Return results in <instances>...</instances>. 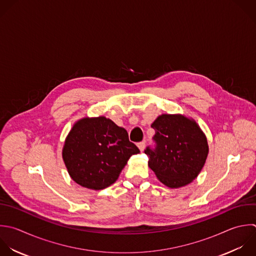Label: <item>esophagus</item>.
Here are the masks:
<instances>
[{
	"label": "esophagus",
	"mask_w": 256,
	"mask_h": 256,
	"mask_svg": "<svg viewBox=\"0 0 256 256\" xmlns=\"http://www.w3.org/2000/svg\"><path fill=\"white\" fill-rule=\"evenodd\" d=\"M138 148L140 149V151H143L145 149V142H139L138 143Z\"/></svg>",
	"instance_id": "obj_1"
}]
</instances>
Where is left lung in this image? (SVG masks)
I'll return each mask as SVG.
<instances>
[{"label": "left lung", "instance_id": "8db88e82", "mask_svg": "<svg viewBox=\"0 0 256 256\" xmlns=\"http://www.w3.org/2000/svg\"><path fill=\"white\" fill-rule=\"evenodd\" d=\"M151 127L155 130L154 145L144 152L158 179L171 188L194 180L208 154L206 137L198 125L180 115L163 114Z\"/></svg>", "mask_w": 256, "mask_h": 256}]
</instances>
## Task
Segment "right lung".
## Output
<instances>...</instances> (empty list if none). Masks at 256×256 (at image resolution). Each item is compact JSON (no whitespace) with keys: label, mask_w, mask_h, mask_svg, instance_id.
Listing matches in <instances>:
<instances>
[{"label":"right lung","mask_w":256,"mask_h":256,"mask_svg":"<svg viewBox=\"0 0 256 256\" xmlns=\"http://www.w3.org/2000/svg\"><path fill=\"white\" fill-rule=\"evenodd\" d=\"M139 152L127 131L110 119L84 118L70 131L63 159L76 183L100 190L113 184L129 158Z\"/></svg>","instance_id":"add662e5"}]
</instances>
